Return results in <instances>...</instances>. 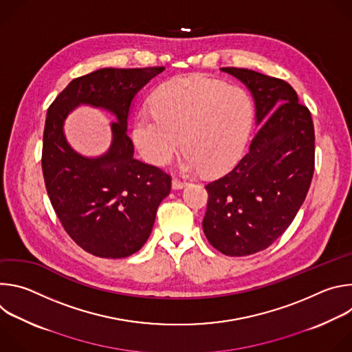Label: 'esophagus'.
I'll list each match as a JSON object with an SVG mask.
<instances>
[{
  "label": "esophagus",
  "instance_id": "obj_1",
  "mask_svg": "<svg viewBox=\"0 0 352 352\" xmlns=\"http://www.w3.org/2000/svg\"><path fill=\"white\" fill-rule=\"evenodd\" d=\"M185 185H186L185 181H182V179H179L177 177L173 178V189H182Z\"/></svg>",
  "mask_w": 352,
  "mask_h": 352
}]
</instances>
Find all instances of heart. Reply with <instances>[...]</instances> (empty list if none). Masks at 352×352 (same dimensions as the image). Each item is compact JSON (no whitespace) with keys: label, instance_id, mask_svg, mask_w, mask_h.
<instances>
[{"label":"heart","instance_id":"obj_1","mask_svg":"<svg viewBox=\"0 0 352 352\" xmlns=\"http://www.w3.org/2000/svg\"><path fill=\"white\" fill-rule=\"evenodd\" d=\"M153 114L140 113L132 140L153 166L171 162L182 140L185 168L219 175L242 157L255 120V104L241 86L205 75L164 82L150 100Z\"/></svg>","mask_w":352,"mask_h":352}]
</instances>
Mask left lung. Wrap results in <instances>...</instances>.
I'll use <instances>...</instances> for the list:
<instances>
[{"label":"left lung","instance_id":"1","mask_svg":"<svg viewBox=\"0 0 352 352\" xmlns=\"http://www.w3.org/2000/svg\"><path fill=\"white\" fill-rule=\"evenodd\" d=\"M250 91L255 138L232 171L206 185L204 231L227 256L269 248L302 206L315 170V129L309 110L283 79L245 68H221Z\"/></svg>","mask_w":352,"mask_h":352}]
</instances>
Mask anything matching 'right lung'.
I'll use <instances>...</instances> for the list:
<instances>
[{
    "label": "right lung",
    "instance_id": "right-lung-1",
    "mask_svg": "<svg viewBox=\"0 0 352 352\" xmlns=\"http://www.w3.org/2000/svg\"><path fill=\"white\" fill-rule=\"evenodd\" d=\"M164 69H97L74 79L47 111L41 155L45 189L68 235L94 256L120 259L138 252L171 190L168 174L133 157L126 133L136 94ZM80 104L103 108L118 118L103 157H82L65 138L63 122Z\"/></svg>",
    "mask_w": 352,
    "mask_h": 352
}]
</instances>
